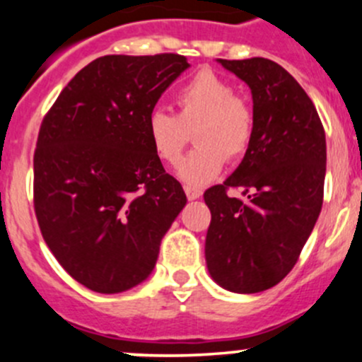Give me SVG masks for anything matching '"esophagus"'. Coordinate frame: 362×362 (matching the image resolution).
I'll list each match as a JSON object with an SVG mask.
<instances>
[{
	"label": "esophagus",
	"instance_id": "1",
	"mask_svg": "<svg viewBox=\"0 0 362 362\" xmlns=\"http://www.w3.org/2000/svg\"><path fill=\"white\" fill-rule=\"evenodd\" d=\"M185 194H187V198L189 199H198L199 196L203 194V191L202 189H198V187H192V185H185Z\"/></svg>",
	"mask_w": 362,
	"mask_h": 362
}]
</instances>
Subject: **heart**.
<instances>
[{
    "label": "heart",
    "instance_id": "obj_1",
    "mask_svg": "<svg viewBox=\"0 0 362 362\" xmlns=\"http://www.w3.org/2000/svg\"><path fill=\"white\" fill-rule=\"evenodd\" d=\"M177 115L156 108L147 117V136L156 156L177 163L196 129L198 147L180 160L177 175L189 185L215 180L229 159L242 158L254 133V113L233 83L214 71L196 73L175 93Z\"/></svg>",
    "mask_w": 362,
    "mask_h": 362
}]
</instances>
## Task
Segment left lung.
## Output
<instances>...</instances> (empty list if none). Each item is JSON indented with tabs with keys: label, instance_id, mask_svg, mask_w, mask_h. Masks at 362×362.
<instances>
[{
	"label": "left lung",
	"instance_id": "8db88e82",
	"mask_svg": "<svg viewBox=\"0 0 362 362\" xmlns=\"http://www.w3.org/2000/svg\"><path fill=\"white\" fill-rule=\"evenodd\" d=\"M250 87L254 133L240 166L204 192L211 222L204 242L210 276L254 294L294 268L324 198L326 133L315 107L289 71L264 57L217 59ZM240 187L242 199L225 189Z\"/></svg>",
	"mask_w": 362,
	"mask_h": 362
}]
</instances>
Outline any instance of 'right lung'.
Segmentation results:
<instances>
[{
  "label": "right lung",
  "instance_id": "1",
  "mask_svg": "<svg viewBox=\"0 0 362 362\" xmlns=\"http://www.w3.org/2000/svg\"><path fill=\"white\" fill-rule=\"evenodd\" d=\"M189 66L178 54L98 57L43 119L35 151L40 231L59 264L94 293L145 282L187 203L148 141L147 117Z\"/></svg>",
  "mask_w": 362,
  "mask_h": 362
}]
</instances>
